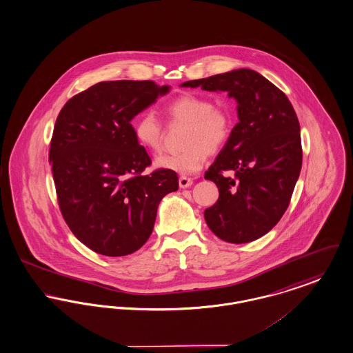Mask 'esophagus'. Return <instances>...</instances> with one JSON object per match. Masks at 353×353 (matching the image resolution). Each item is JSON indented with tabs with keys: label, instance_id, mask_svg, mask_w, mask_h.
Returning a JSON list of instances; mask_svg holds the SVG:
<instances>
[{
	"label": "esophagus",
	"instance_id": "34e87169",
	"mask_svg": "<svg viewBox=\"0 0 353 353\" xmlns=\"http://www.w3.org/2000/svg\"><path fill=\"white\" fill-rule=\"evenodd\" d=\"M192 184H193V180L189 179V177L181 176V177L179 179V185H180V188H189Z\"/></svg>",
	"mask_w": 353,
	"mask_h": 353
}]
</instances>
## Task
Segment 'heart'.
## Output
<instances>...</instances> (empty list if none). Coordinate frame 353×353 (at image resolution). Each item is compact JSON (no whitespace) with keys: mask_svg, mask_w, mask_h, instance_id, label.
I'll return each mask as SVG.
<instances>
[{"mask_svg":"<svg viewBox=\"0 0 353 353\" xmlns=\"http://www.w3.org/2000/svg\"><path fill=\"white\" fill-rule=\"evenodd\" d=\"M170 123L187 125L180 153L164 154L156 159L160 169L179 174L199 172L207 161L208 153H219L228 144L233 119L227 108L214 106L213 101L197 94H181L166 105ZM137 144L148 152L157 153L163 148L164 130L156 114L150 110L140 113L132 123Z\"/></svg>","mask_w":353,"mask_h":353,"instance_id":"1","label":"heart"}]
</instances>
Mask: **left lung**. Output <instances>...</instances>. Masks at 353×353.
Here are the masks:
<instances>
[{
    "mask_svg": "<svg viewBox=\"0 0 353 353\" xmlns=\"http://www.w3.org/2000/svg\"><path fill=\"white\" fill-rule=\"evenodd\" d=\"M181 86L228 92L236 100L239 123L205 172L220 196L204 217L209 229L227 243L260 239L283 217L300 176L303 150L293 106L270 80L245 68Z\"/></svg>",
    "mask_w": 353,
    "mask_h": 353,
    "instance_id": "1",
    "label": "left lung"
}]
</instances>
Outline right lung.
<instances>
[{"mask_svg": "<svg viewBox=\"0 0 353 353\" xmlns=\"http://www.w3.org/2000/svg\"><path fill=\"white\" fill-rule=\"evenodd\" d=\"M170 86L103 81L63 105L49 161L59 205L73 234L96 253L119 257L149 239L163 197L179 189L176 172L150 165L130 121Z\"/></svg>", "mask_w": 353, "mask_h": 353, "instance_id": "obj_1", "label": "right lung"}]
</instances>
